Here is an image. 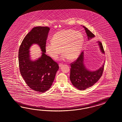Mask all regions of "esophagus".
<instances>
[{"label":"esophagus","mask_w":122,"mask_h":122,"mask_svg":"<svg viewBox=\"0 0 122 122\" xmlns=\"http://www.w3.org/2000/svg\"><path fill=\"white\" fill-rule=\"evenodd\" d=\"M62 63H59V66H60V67H61V66H62Z\"/></svg>","instance_id":"1"}]
</instances>
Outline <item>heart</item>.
<instances>
[{"instance_id":"1","label":"heart","mask_w":122,"mask_h":122,"mask_svg":"<svg viewBox=\"0 0 122 122\" xmlns=\"http://www.w3.org/2000/svg\"><path fill=\"white\" fill-rule=\"evenodd\" d=\"M84 36L79 31L72 29L60 30L53 36L51 41L45 45V50L54 60L57 59L61 53L63 60L68 58L73 60L77 58L83 46Z\"/></svg>"}]
</instances>
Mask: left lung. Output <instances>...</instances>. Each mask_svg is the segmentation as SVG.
Returning <instances> with one entry per match:
<instances>
[{"label": "left lung", "mask_w": 122, "mask_h": 122, "mask_svg": "<svg viewBox=\"0 0 122 122\" xmlns=\"http://www.w3.org/2000/svg\"><path fill=\"white\" fill-rule=\"evenodd\" d=\"M83 26L86 30L88 39L95 36L86 27ZM98 42L101 52L104 54V49L101 42ZM83 61L84 52H82L77 59L71 63L70 80L73 85L80 90H85L96 83L102 75L104 69V63L97 70L94 71H89L86 68Z\"/></svg>", "instance_id": "obj_1"}]
</instances>
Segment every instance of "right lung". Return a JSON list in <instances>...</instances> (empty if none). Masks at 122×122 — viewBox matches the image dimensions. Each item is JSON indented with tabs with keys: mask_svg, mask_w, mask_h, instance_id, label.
Returning a JSON list of instances; mask_svg holds the SVG:
<instances>
[{
	"mask_svg": "<svg viewBox=\"0 0 122 122\" xmlns=\"http://www.w3.org/2000/svg\"><path fill=\"white\" fill-rule=\"evenodd\" d=\"M50 28L38 26L25 37L18 51V62L21 75L28 86L33 90L44 92L50 89L59 70L58 64L45 54V45ZM34 43L39 45L42 51L38 60H30L29 49Z\"/></svg>",
	"mask_w": 122,
	"mask_h": 122,
	"instance_id": "right-lung-1",
	"label": "right lung"
}]
</instances>
